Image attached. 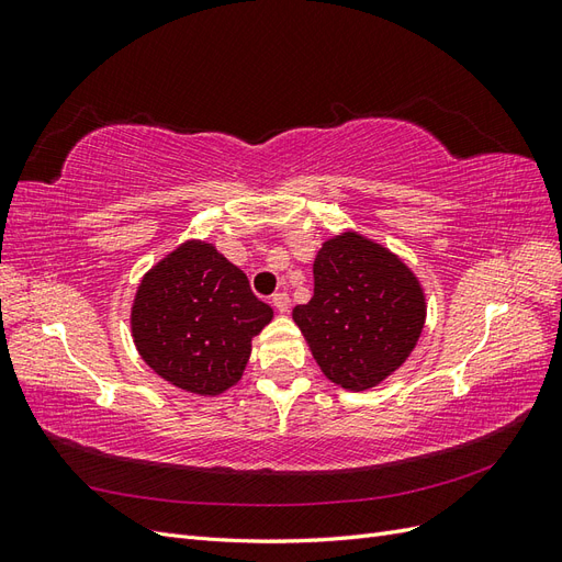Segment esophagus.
<instances>
[{
  "label": "esophagus",
  "instance_id": "34e87169",
  "mask_svg": "<svg viewBox=\"0 0 562 562\" xmlns=\"http://www.w3.org/2000/svg\"><path fill=\"white\" fill-rule=\"evenodd\" d=\"M271 304H274L279 314L291 312V297H288V293H277L274 297H271Z\"/></svg>",
  "mask_w": 562,
  "mask_h": 562
}]
</instances>
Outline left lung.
Segmentation results:
<instances>
[{"mask_svg":"<svg viewBox=\"0 0 562 562\" xmlns=\"http://www.w3.org/2000/svg\"><path fill=\"white\" fill-rule=\"evenodd\" d=\"M300 326L333 384L366 391L411 359L427 321V293L394 250L345 229L314 258V297L297 304Z\"/></svg>","mask_w":562,"mask_h":562,"instance_id":"8db88e82","label":"left lung"}]
</instances>
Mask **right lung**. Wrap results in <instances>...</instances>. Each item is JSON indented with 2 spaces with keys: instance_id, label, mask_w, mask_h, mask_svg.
<instances>
[{
  "instance_id": "add662e5",
  "label": "right lung",
  "mask_w": 562,
  "mask_h": 562,
  "mask_svg": "<svg viewBox=\"0 0 562 562\" xmlns=\"http://www.w3.org/2000/svg\"><path fill=\"white\" fill-rule=\"evenodd\" d=\"M274 310L252 295L248 277L215 244L187 239L151 265L131 302V337L140 359L173 386L220 396L244 378L252 337Z\"/></svg>"
}]
</instances>
